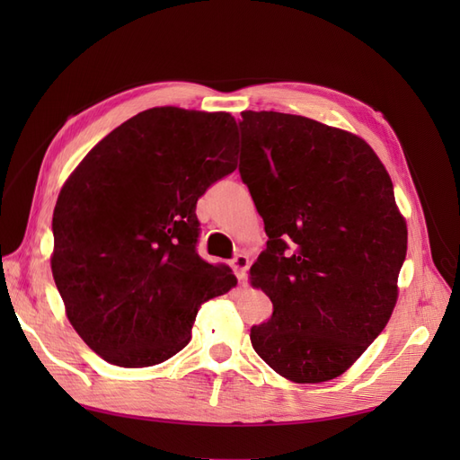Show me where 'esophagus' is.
Returning a JSON list of instances; mask_svg holds the SVG:
<instances>
[{
	"instance_id": "34e87169",
	"label": "esophagus",
	"mask_w": 460,
	"mask_h": 460,
	"mask_svg": "<svg viewBox=\"0 0 460 460\" xmlns=\"http://www.w3.org/2000/svg\"><path fill=\"white\" fill-rule=\"evenodd\" d=\"M232 269L235 272V276H238V280H243V278L247 276V269H249V259L243 255V253H238L234 259H232Z\"/></svg>"
}]
</instances>
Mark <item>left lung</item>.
<instances>
[{
    "label": "left lung",
    "mask_w": 460,
    "mask_h": 460,
    "mask_svg": "<svg viewBox=\"0 0 460 460\" xmlns=\"http://www.w3.org/2000/svg\"><path fill=\"white\" fill-rule=\"evenodd\" d=\"M240 176L269 235L252 267L272 314L252 328L284 378H338L380 336L397 301L407 225L360 137L307 117L243 111Z\"/></svg>",
    "instance_id": "left-lung-1"
}]
</instances>
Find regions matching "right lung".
<instances>
[{
	"label": "right lung",
	"instance_id": "add662e5",
	"mask_svg": "<svg viewBox=\"0 0 460 460\" xmlns=\"http://www.w3.org/2000/svg\"><path fill=\"white\" fill-rule=\"evenodd\" d=\"M228 113L153 107L107 134L53 211L51 272L92 351L127 368L190 343L201 305L235 286L198 255V199L235 171Z\"/></svg>",
	"mask_w": 460,
	"mask_h": 460
}]
</instances>
